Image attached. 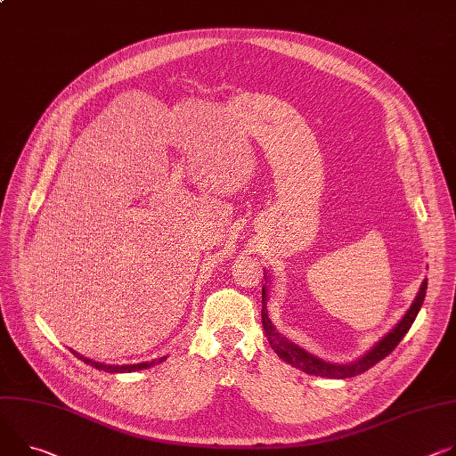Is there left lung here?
<instances>
[{"mask_svg":"<svg viewBox=\"0 0 456 456\" xmlns=\"http://www.w3.org/2000/svg\"><path fill=\"white\" fill-rule=\"evenodd\" d=\"M426 289H428V280L422 281L420 291H419L415 302H412L411 309L405 313V316L400 320V323L391 330V333L387 337H384L375 347H372L367 354H363L360 360H356L353 363H346V365L323 362V360L309 354L305 349L298 347L297 344L283 338L274 329L273 322L267 316V293H265L267 287L265 285L262 287V325H264L265 337H267L271 347L287 363H291L293 367L302 369L304 372H307V375L327 377V379H349V377L362 375L363 370L370 369L372 365L379 363L380 360H384L387 354H391V351L407 335V330L412 325V322H415V318H417V314H419V311L424 304V298H426Z\"/></svg>","mask_w":456,"mask_h":456,"instance_id":"1","label":"left lung"}]
</instances>
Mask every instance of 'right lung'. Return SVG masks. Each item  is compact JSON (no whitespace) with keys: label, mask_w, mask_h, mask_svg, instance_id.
<instances>
[{"label":"right lung","mask_w":456,"mask_h":456,"mask_svg":"<svg viewBox=\"0 0 456 456\" xmlns=\"http://www.w3.org/2000/svg\"><path fill=\"white\" fill-rule=\"evenodd\" d=\"M76 356L84 360L86 363H89V365H93V367H96V369H100V370H105V372H131V370L147 369V367H151V365H154V363H159V362H163V360H167V356H161V358H158V360L145 362V363H134V365H105V363L89 360V358H86V356H79L77 353H76Z\"/></svg>","instance_id":"add662e5"}]
</instances>
